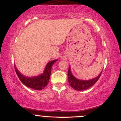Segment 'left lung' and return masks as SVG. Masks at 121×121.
<instances>
[{"label":"left lung","instance_id":"1","mask_svg":"<svg viewBox=\"0 0 121 121\" xmlns=\"http://www.w3.org/2000/svg\"><path fill=\"white\" fill-rule=\"evenodd\" d=\"M102 72L103 70L99 74L98 76L96 78H93V79L89 80H81L77 79L76 77L73 75L70 69V66H69L68 73V82L69 83L70 86L74 90L77 91H83V90H87L90 87H92L93 85L96 83V82L98 81V79L101 76Z\"/></svg>","mask_w":121,"mask_h":121}]
</instances>
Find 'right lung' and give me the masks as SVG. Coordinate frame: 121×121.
Returning <instances> with one entry per match:
<instances>
[{
  "label": "right lung",
  "mask_w": 121,
  "mask_h": 121,
  "mask_svg": "<svg viewBox=\"0 0 121 121\" xmlns=\"http://www.w3.org/2000/svg\"><path fill=\"white\" fill-rule=\"evenodd\" d=\"M57 60V59L48 62L43 73L37 76L30 77L25 76L19 72L15 65H14V68L19 79L25 86L34 90H42L47 86L51 73L52 65L54 64Z\"/></svg>",
  "instance_id": "1"
}]
</instances>
